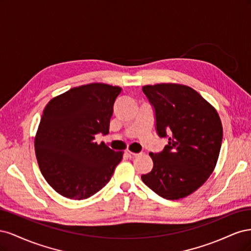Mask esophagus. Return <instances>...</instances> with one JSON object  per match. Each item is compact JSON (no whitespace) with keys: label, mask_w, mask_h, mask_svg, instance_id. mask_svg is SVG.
Segmentation results:
<instances>
[{"label":"esophagus","mask_w":251,"mask_h":251,"mask_svg":"<svg viewBox=\"0 0 251 251\" xmlns=\"http://www.w3.org/2000/svg\"><path fill=\"white\" fill-rule=\"evenodd\" d=\"M126 155L128 158H136L137 156H139V154H137V153H133V151H128V150H126Z\"/></svg>","instance_id":"obj_1"}]
</instances>
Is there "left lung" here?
<instances>
[{
    "label": "left lung",
    "mask_w": 251,
    "mask_h": 251,
    "mask_svg": "<svg viewBox=\"0 0 251 251\" xmlns=\"http://www.w3.org/2000/svg\"><path fill=\"white\" fill-rule=\"evenodd\" d=\"M154 105L160 137L170 135L161 153H150L154 166L142 175L144 184L168 200L193 194L214 172L223 127L217 110L193 88L180 83L142 87Z\"/></svg>",
    "instance_id": "1"
}]
</instances>
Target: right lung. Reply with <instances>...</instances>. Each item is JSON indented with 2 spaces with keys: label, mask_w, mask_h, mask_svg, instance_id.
<instances>
[{
  "label": "right lung",
  "mask_w": 251,
  "mask_h": 251,
  "mask_svg": "<svg viewBox=\"0 0 251 251\" xmlns=\"http://www.w3.org/2000/svg\"><path fill=\"white\" fill-rule=\"evenodd\" d=\"M121 88L94 82L70 89L53 97L44 109L34 138L41 173L56 193L68 199L83 200L108 183L123 159L103 142L113 105Z\"/></svg>",
  "instance_id": "right-lung-1"
}]
</instances>
